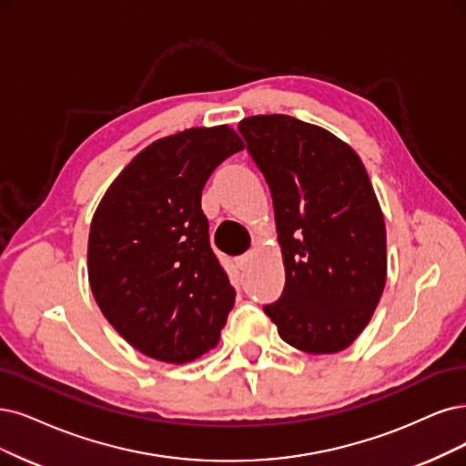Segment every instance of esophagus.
I'll list each match as a JSON object with an SVG mask.
<instances>
[{"mask_svg": "<svg viewBox=\"0 0 466 466\" xmlns=\"http://www.w3.org/2000/svg\"><path fill=\"white\" fill-rule=\"evenodd\" d=\"M249 259H251V253H244V255L236 257V265L244 270L249 265Z\"/></svg>", "mask_w": 466, "mask_h": 466, "instance_id": "esophagus-1", "label": "esophagus"}]
</instances>
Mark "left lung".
<instances>
[{
    "mask_svg": "<svg viewBox=\"0 0 466 466\" xmlns=\"http://www.w3.org/2000/svg\"><path fill=\"white\" fill-rule=\"evenodd\" d=\"M270 187L286 284L263 311L280 338L324 355L365 330L386 284V227L359 155L288 115L238 125Z\"/></svg>",
    "mask_w": 466,
    "mask_h": 466,
    "instance_id": "obj_1",
    "label": "left lung"
}]
</instances>
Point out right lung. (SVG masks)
<instances>
[{"mask_svg": "<svg viewBox=\"0 0 466 466\" xmlns=\"http://www.w3.org/2000/svg\"><path fill=\"white\" fill-rule=\"evenodd\" d=\"M244 142L230 127L153 142L97 205L88 238L92 294L140 353L187 363L218 343L236 291L209 244L201 189Z\"/></svg>", "mask_w": 466, "mask_h": 466, "instance_id": "right-lung-1", "label": "right lung"}]
</instances>
